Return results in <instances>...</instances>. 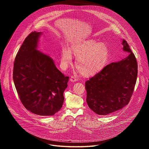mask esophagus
<instances>
[{
    "instance_id": "1",
    "label": "esophagus",
    "mask_w": 149,
    "mask_h": 149,
    "mask_svg": "<svg viewBox=\"0 0 149 149\" xmlns=\"http://www.w3.org/2000/svg\"><path fill=\"white\" fill-rule=\"evenodd\" d=\"M70 81L72 82H76L77 81V78L74 76H71V77L70 78Z\"/></svg>"
}]
</instances>
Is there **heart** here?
<instances>
[{"mask_svg":"<svg viewBox=\"0 0 149 149\" xmlns=\"http://www.w3.org/2000/svg\"><path fill=\"white\" fill-rule=\"evenodd\" d=\"M77 57L76 67L85 77L94 76L101 71L106 65L109 56V49L105 44L91 39L72 44L69 48H63L61 51V63L67 68L72 63V55Z\"/></svg>","mask_w":149,"mask_h":149,"instance_id":"b5f03b06","label":"heart"}]
</instances>
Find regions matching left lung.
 Wrapping results in <instances>:
<instances>
[{
  "instance_id": "obj_1",
  "label": "left lung",
  "mask_w": 149,
  "mask_h": 149,
  "mask_svg": "<svg viewBox=\"0 0 149 149\" xmlns=\"http://www.w3.org/2000/svg\"><path fill=\"white\" fill-rule=\"evenodd\" d=\"M124 51L129 55L112 62L86 82L87 102L98 115H107L129 104L137 77V62L127 42L122 40Z\"/></svg>"
}]
</instances>
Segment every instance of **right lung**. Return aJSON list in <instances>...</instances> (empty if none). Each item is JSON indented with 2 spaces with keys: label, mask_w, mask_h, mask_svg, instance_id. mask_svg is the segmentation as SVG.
<instances>
[{
  "label": "right lung",
  "mask_w": 149,
  "mask_h": 149,
  "mask_svg": "<svg viewBox=\"0 0 149 149\" xmlns=\"http://www.w3.org/2000/svg\"><path fill=\"white\" fill-rule=\"evenodd\" d=\"M42 33L33 32L25 39L15 58L13 79L24 107L35 114L50 116L62 107L69 77L49 56L38 50Z\"/></svg>",
  "instance_id": "right-lung-1"
}]
</instances>
